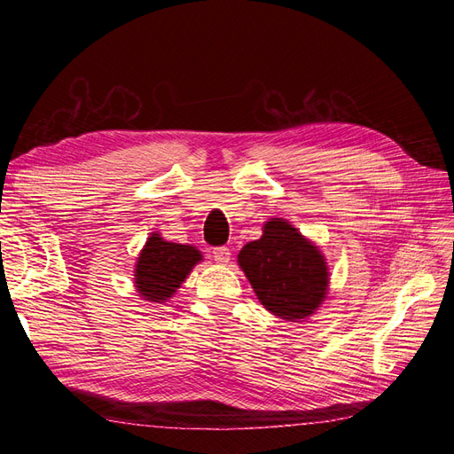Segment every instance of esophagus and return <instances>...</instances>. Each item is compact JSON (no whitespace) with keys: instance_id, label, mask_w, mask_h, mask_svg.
<instances>
[{"instance_id":"1","label":"esophagus","mask_w":454,"mask_h":454,"mask_svg":"<svg viewBox=\"0 0 454 454\" xmlns=\"http://www.w3.org/2000/svg\"><path fill=\"white\" fill-rule=\"evenodd\" d=\"M214 259L217 261L219 265H227L231 261V252L225 246H219V248H214Z\"/></svg>"}]
</instances>
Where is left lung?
<instances>
[{
  "mask_svg": "<svg viewBox=\"0 0 454 454\" xmlns=\"http://www.w3.org/2000/svg\"><path fill=\"white\" fill-rule=\"evenodd\" d=\"M237 261L259 303L282 320L305 322L327 297L324 254L284 217L265 222L263 235L246 244Z\"/></svg>",
  "mask_w": 454,
  "mask_h": 454,
  "instance_id": "left-lung-1",
  "label": "left lung"
}]
</instances>
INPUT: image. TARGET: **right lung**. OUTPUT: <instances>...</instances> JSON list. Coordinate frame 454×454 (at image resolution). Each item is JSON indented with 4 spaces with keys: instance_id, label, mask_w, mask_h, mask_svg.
<instances>
[{
    "instance_id": "add662e5",
    "label": "right lung",
    "mask_w": 454,
    "mask_h": 454,
    "mask_svg": "<svg viewBox=\"0 0 454 454\" xmlns=\"http://www.w3.org/2000/svg\"><path fill=\"white\" fill-rule=\"evenodd\" d=\"M202 261L200 250L191 244L164 240L151 232L134 267V287L147 303L164 305L180 290L189 272Z\"/></svg>"
}]
</instances>
